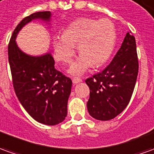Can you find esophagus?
I'll return each mask as SVG.
<instances>
[{"instance_id": "obj_1", "label": "esophagus", "mask_w": 154, "mask_h": 154, "mask_svg": "<svg viewBox=\"0 0 154 154\" xmlns=\"http://www.w3.org/2000/svg\"><path fill=\"white\" fill-rule=\"evenodd\" d=\"M72 81H73V84L75 85V84H78L79 83V82H81V81H82V79H80V78H74Z\"/></svg>"}]
</instances>
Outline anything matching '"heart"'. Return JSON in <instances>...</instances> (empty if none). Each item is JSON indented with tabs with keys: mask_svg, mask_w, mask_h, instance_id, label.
Here are the masks:
<instances>
[{
	"mask_svg": "<svg viewBox=\"0 0 154 154\" xmlns=\"http://www.w3.org/2000/svg\"><path fill=\"white\" fill-rule=\"evenodd\" d=\"M115 26L108 19L79 18L64 28L62 36L53 38L54 57L59 62L69 63L78 47L79 57L72 63L69 73L83 75L93 64L99 66L107 61L115 49Z\"/></svg>",
	"mask_w": 154,
	"mask_h": 154,
	"instance_id": "heart-1",
	"label": "heart"
}]
</instances>
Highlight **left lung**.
<instances>
[{
    "instance_id": "1",
    "label": "left lung",
    "mask_w": 154,
    "mask_h": 154,
    "mask_svg": "<svg viewBox=\"0 0 154 154\" xmlns=\"http://www.w3.org/2000/svg\"><path fill=\"white\" fill-rule=\"evenodd\" d=\"M137 74L136 40L128 32L111 63L85 80L90 88L89 114L96 120L108 121L122 112L131 100Z\"/></svg>"
}]
</instances>
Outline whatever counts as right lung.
I'll return each mask as SVG.
<instances>
[{"label":"right lung","instance_id":"add662e5","mask_svg":"<svg viewBox=\"0 0 154 154\" xmlns=\"http://www.w3.org/2000/svg\"><path fill=\"white\" fill-rule=\"evenodd\" d=\"M37 19L49 22L51 12H35L21 21L11 38L8 59L15 92L23 108L37 122L54 126L66 117L72 80L55 69L50 53L32 56L17 46L19 32Z\"/></svg>","mask_w":154,"mask_h":154}]
</instances>
